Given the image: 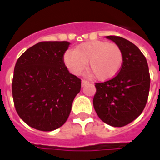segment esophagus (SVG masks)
<instances>
[{"mask_svg": "<svg viewBox=\"0 0 160 160\" xmlns=\"http://www.w3.org/2000/svg\"><path fill=\"white\" fill-rule=\"evenodd\" d=\"M89 84H90V82L86 80H82V81H81V85H82V86H85V85H89Z\"/></svg>", "mask_w": 160, "mask_h": 160, "instance_id": "obj_1", "label": "esophagus"}]
</instances>
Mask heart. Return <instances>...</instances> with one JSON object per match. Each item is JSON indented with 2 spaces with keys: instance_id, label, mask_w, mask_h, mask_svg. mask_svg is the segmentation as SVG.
Wrapping results in <instances>:
<instances>
[{
  "instance_id": "heart-1",
  "label": "heart",
  "mask_w": 160,
  "mask_h": 160,
  "mask_svg": "<svg viewBox=\"0 0 160 160\" xmlns=\"http://www.w3.org/2000/svg\"><path fill=\"white\" fill-rule=\"evenodd\" d=\"M123 60L124 55L119 46L102 41H88L64 55V62L72 74H81L89 62V70L99 80L114 77L121 69Z\"/></svg>"
}]
</instances>
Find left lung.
Here are the masks:
<instances>
[{
  "instance_id": "obj_1",
  "label": "left lung",
  "mask_w": 160,
  "mask_h": 160,
  "mask_svg": "<svg viewBox=\"0 0 160 160\" xmlns=\"http://www.w3.org/2000/svg\"><path fill=\"white\" fill-rule=\"evenodd\" d=\"M106 38L121 49L124 60L114 77L95 83L93 105L103 122L122 127L134 121L146 105L150 86L149 66L145 56L132 42L120 36Z\"/></svg>"
}]
</instances>
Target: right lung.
<instances>
[{"label":"right lung","instance_id":"1","mask_svg":"<svg viewBox=\"0 0 160 160\" xmlns=\"http://www.w3.org/2000/svg\"><path fill=\"white\" fill-rule=\"evenodd\" d=\"M67 41H41L18 58L12 96L21 119L29 126L51 131L67 120L81 80L69 72L64 55Z\"/></svg>","mask_w":160,"mask_h":160}]
</instances>
